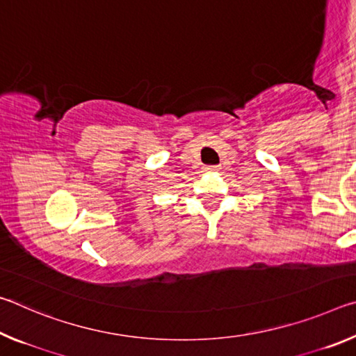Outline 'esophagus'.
<instances>
[{
    "label": "esophagus",
    "mask_w": 356,
    "mask_h": 356,
    "mask_svg": "<svg viewBox=\"0 0 356 356\" xmlns=\"http://www.w3.org/2000/svg\"><path fill=\"white\" fill-rule=\"evenodd\" d=\"M204 170L209 171V172H215V171L220 170V166H206V168H204Z\"/></svg>",
    "instance_id": "esophagus-1"
}]
</instances>
